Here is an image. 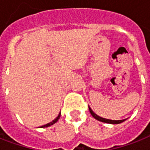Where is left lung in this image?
I'll return each mask as SVG.
<instances>
[{"label": "left lung", "instance_id": "obj_1", "mask_svg": "<svg viewBox=\"0 0 150 150\" xmlns=\"http://www.w3.org/2000/svg\"><path fill=\"white\" fill-rule=\"evenodd\" d=\"M88 110H89V112L91 113V115L94 117L95 119H97L98 121H101V122H105V123H109V124H120L121 122H123L125 121L126 119H123V120H110V119H106V118H104V117H99L98 115H97L96 113H95L90 107H88Z\"/></svg>", "mask_w": 150, "mask_h": 150}]
</instances>
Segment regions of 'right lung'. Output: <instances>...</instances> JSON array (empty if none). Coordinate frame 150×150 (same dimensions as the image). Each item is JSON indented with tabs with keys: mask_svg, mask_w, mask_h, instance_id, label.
<instances>
[{
	"mask_svg": "<svg viewBox=\"0 0 150 150\" xmlns=\"http://www.w3.org/2000/svg\"><path fill=\"white\" fill-rule=\"evenodd\" d=\"M60 117H61V112L59 113L58 116H57V117H56V118L54 119L53 121H52L51 122H50V123H48V124H46V125H42V126H40V128L49 127V126H51V125H52L53 124H55L56 122H57V121H58L59 119H60Z\"/></svg>",
	"mask_w": 150,
	"mask_h": 150,
	"instance_id": "right-lung-1",
	"label": "right lung"
}]
</instances>
